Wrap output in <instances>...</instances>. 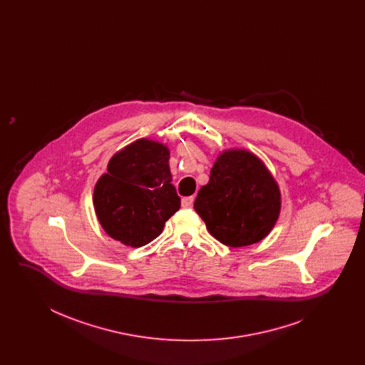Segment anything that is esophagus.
Returning a JSON list of instances; mask_svg holds the SVG:
<instances>
[{"instance_id": "obj_1", "label": "esophagus", "mask_w": 365, "mask_h": 365, "mask_svg": "<svg viewBox=\"0 0 365 365\" xmlns=\"http://www.w3.org/2000/svg\"><path fill=\"white\" fill-rule=\"evenodd\" d=\"M192 202H194V197H183L182 198V207L183 208H189L192 205Z\"/></svg>"}]
</instances>
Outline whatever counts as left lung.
<instances>
[{"label":"left lung","mask_w":365,"mask_h":365,"mask_svg":"<svg viewBox=\"0 0 365 365\" xmlns=\"http://www.w3.org/2000/svg\"><path fill=\"white\" fill-rule=\"evenodd\" d=\"M194 209L217 241L241 247L260 242L280 213V191L259 157L245 149L220 153Z\"/></svg>","instance_id":"left-lung-1"}]
</instances>
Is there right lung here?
<instances>
[{
	"label": "right lung",
	"instance_id": "right-lung-1",
	"mask_svg": "<svg viewBox=\"0 0 365 365\" xmlns=\"http://www.w3.org/2000/svg\"><path fill=\"white\" fill-rule=\"evenodd\" d=\"M170 149L140 138L115 153L94 187L93 204L105 232L131 247L152 242L180 208L170 171Z\"/></svg>",
	"mask_w": 365,
	"mask_h": 365
}]
</instances>
